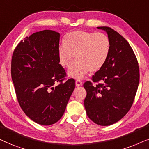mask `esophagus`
Masks as SVG:
<instances>
[{"label": "esophagus", "mask_w": 149, "mask_h": 149, "mask_svg": "<svg viewBox=\"0 0 149 149\" xmlns=\"http://www.w3.org/2000/svg\"><path fill=\"white\" fill-rule=\"evenodd\" d=\"M82 82H81L80 80H76V86H82Z\"/></svg>", "instance_id": "esophagus-1"}]
</instances>
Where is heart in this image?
Instances as JSON below:
<instances>
[{"label": "heart", "mask_w": 149, "mask_h": 149, "mask_svg": "<svg viewBox=\"0 0 149 149\" xmlns=\"http://www.w3.org/2000/svg\"><path fill=\"white\" fill-rule=\"evenodd\" d=\"M111 43L106 35L84 31H73L64 37V43L58 48L60 64L67 67L73 58L76 60L67 70L70 78L82 79L89 71H100L108 60Z\"/></svg>", "instance_id": "b5f03b06"}]
</instances>
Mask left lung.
Segmentation results:
<instances>
[{"mask_svg": "<svg viewBox=\"0 0 149 149\" xmlns=\"http://www.w3.org/2000/svg\"><path fill=\"white\" fill-rule=\"evenodd\" d=\"M111 43L108 58L104 66L84 84L86 97L84 101L87 116L95 123L108 126L120 120L134 102L140 80L139 67L127 41L110 27L100 26Z\"/></svg>", "mask_w": 149, "mask_h": 149, "instance_id": "left-lung-1", "label": "left lung"}]
</instances>
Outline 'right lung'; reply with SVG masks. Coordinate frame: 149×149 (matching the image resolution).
<instances>
[{
  "label": "right lung",
  "instance_id": "add662e5",
  "mask_svg": "<svg viewBox=\"0 0 149 149\" xmlns=\"http://www.w3.org/2000/svg\"><path fill=\"white\" fill-rule=\"evenodd\" d=\"M60 33L52 30L36 32L15 47L11 60V78L19 104L32 120L42 125L58 121L75 88L59 64ZM56 82L60 84L55 87Z\"/></svg>",
  "mask_w": 149,
  "mask_h": 149
}]
</instances>
